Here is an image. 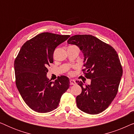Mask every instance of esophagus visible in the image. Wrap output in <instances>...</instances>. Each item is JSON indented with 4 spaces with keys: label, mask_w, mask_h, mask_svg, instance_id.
I'll use <instances>...</instances> for the list:
<instances>
[{
    "label": "esophagus",
    "mask_w": 134,
    "mask_h": 134,
    "mask_svg": "<svg viewBox=\"0 0 134 134\" xmlns=\"http://www.w3.org/2000/svg\"><path fill=\"white\" fill-rule=\"evenodd\" d=\"M70 84L71 85H75V84H76V82H75L74 80L71 79L70 80Z\"/></svg>",
    "instance_id": "1"
}]
</instances>
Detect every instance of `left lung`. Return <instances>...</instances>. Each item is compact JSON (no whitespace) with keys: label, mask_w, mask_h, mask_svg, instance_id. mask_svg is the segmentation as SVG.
Wrapping results in <instances>:
<instances>
[{"label":"left lung","mask_w":134,"mask_h":134,"mask_svg":"<svg viewBox=\"0 0 134 134\" xmlns=\"http://www.w3.org/2000/svg\"><path fill=\"white\" fill-rule=\"evenodd\" d=\"M68 43L79 47L83 53L82 69L90 85L76 81L82 93L76 97L80 110L91 115L98 114L110 105L118 93L122 69L118 55L111 46L90 35H76Z\"/></svg>","instance_id":"left-lung-1"}]
</instances>
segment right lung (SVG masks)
I'll use <instances>...</instances> for the list:
<instances>
[{"label":"right lung","instance_id":"obj_1","mask_svg":"<svg viewBox=\"0 0 134 134\" xmlns=\"http://www.w3.org/2000/svg\"><path fill=\"white\" fill-rule=\"evenodd\" d=\"M69 35L44 32L25 42L14 61L16 85L27 105L39 113L57 108L62 94L69 87V78L58 76L52 82L47 77L53 54Z\"/></svg>","mask_w":134,"mask_h":134}]
</instances>
